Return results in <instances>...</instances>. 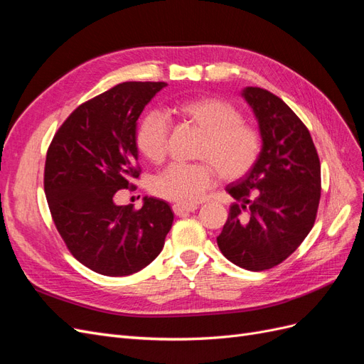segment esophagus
<instances>
[{"instance_id":"esophagus-1","label":"esophagus","mask_w":364,"mask_h":364,"mask_svg":"<svg viewBox=\"0 0 364 364\" xmlns=\"http://www.w3.org/2000/svg\"><path fill=\"white\" fill-rule=\"evenodd\" d=\"M171 208H173V213L176 215H186L197 209L196 205H183V203H174Z\"/></svg>"}]
</instances>
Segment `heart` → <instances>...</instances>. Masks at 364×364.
<instances>
[{
    "label": "heart",
    "mask_w": 364,
    "mask_h": 364,
    "mask_svg": "<svg viewBox=\"0 0 364 364\" xmlns=\"http://www.w3.org/2000/svg\"><path fill=\"white\" fill-rule=\"evenodd\" d=\"M181 123L199 130L202 139L196 150V164H173L151 182V191L161 199L194 203L215 183L238 181L253 168L261 155L259 130L243 121L232 103L218 97L181 100L171 107ZM136 147L151 164H162L168 155V124L159 112H150L136 129Z\"/></svg>",
    "instance_id": "heart-1"
}]
</instances>
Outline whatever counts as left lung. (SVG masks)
<instances>
[{"label":"left lung","instance_id":"8db88e82","mask_svg":"<svg viewBox=\"0 0 364 364\" xmlns=\"http://www.w3.org/2000/svg\"><path fill=\"white\" fill-rule=\"evenodd\" d=\"M262 139L253 168L226 186L234 197L218 249L235 266L261 272L278 266L310 232L321 200V161L310 132L279 97L247 86Z\"/></svg>","mask_w":364,"mask_h":364}]
</instances>
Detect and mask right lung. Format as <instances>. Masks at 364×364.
<instances>
[{"label":"right lung","mask_w":364,"mask_h":364,"mask_svg":"<svg viewBox=\"0 0 364 364\" xmlns=\"http://www.w3.org/2000/svg\"><path fill=\"white\" fill-rule=\"evenodd\" d=\"M165 82H124L80 105L47 151L43 190L71 255L105 277H127L155 259L173 225L167 202L117 205L139 178L136 121Z\"/></svg>","instance_id":"add662e5"}]
</instances>
